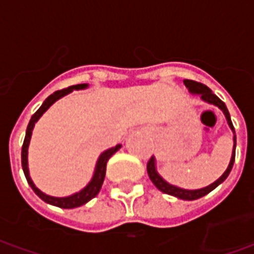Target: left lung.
<instances>
[{
  "instance_id": "left-lung-1",
  "label": "left lung",
  "mask_w": 254,
  "mask_h": 254,
  "mask_svg": "<svg viewBox=\"0 0 254 254\" xmlns=\"http://www.w3.org/2000/svg\"><path fill=\"white\" fill-rule=\"evenodd\" d=\"M184 84L189 88V91H190L191 94H200L202 100H205V102L211 103V105L218 106L219 109L224 113V116L227 118V122H229L230 127H231L233 132H234V127H233V122H231V118H230V113L229 110H227L226 105H224V102H222V100L219 99L218 96L213 94L212 91L208 88L207 85L198 83V81H194V80H184ZM235 145H237V137L234 136V149H233V155H231V160H230V165L229 167H227V170L224 171L223 176L220 177L218 181H215L207 188L197 189V190H187V189H181V188L173 187L170 184H167V182L156 173L154 156H152V158L148 160V163H147V171H148L149 180L152 181V184H154L155 187L158 188L160 191H163V193H167V194H171V196L178 197V198H182V200H197V198H200V197L208 194L209 191H212L215 188L218 187V185H220V184L229 177L230 171L233 169V165H234L235 160Z\"/></svg>"
}]
</instances>
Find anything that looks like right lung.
<instances>
[{"mask_svg": "<svg viewBox=\"0 0 254 254\" xmlns=\"http://www.w3.org/2000/svg\"><path fill=\"white\" fill-rule=\"evenodd\" d=\"M87 87V84H77V85H72V87H67V88L60 89V91H56L54 94H52L49 98H47L43 105L36 110V113L34 116L31 117L30 124L27 127V132H25V137H24V143H23V147H21V166H23V171H24V176L27 178V182L30 184V187L32 188V190L35 191L38 196L41 197L43 201L49 202L52 205H56V207L60 208H76L83 205L85 202H88L91 198H94L98 193H99L100 188L103 185V181H105V176H106V165H107V160L110 159L113 155L116 154L118 149L121 148V145L118 144L116 145L114 148H110L105 151L103 154L100 155L99 159H98V163H96V169H95L94 177L92 180L89 182L87 187L84 188L83 190H80L78 193H74L72 196L69 197H52L45 194L43 191H41L38 188L34 185V182L30 178V173H28V160H27V155H28V144H30V138L31 134H32V129H34V125L35 122L41 118V116L45 113V111L50 107V106L58 100L60 98H63L69 92H72L73 89H83Z\"/></svg>", "mask_w": 254, "mask_h": 254, "instance_id": "1", "label": "right lung"}]
</instances>
